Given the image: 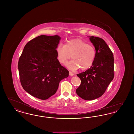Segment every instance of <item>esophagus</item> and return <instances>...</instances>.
Masks as SVG:
<instances>
[{
  "instance_id": "34e87169",
  "label": "esophagus",
  "mask_w": 134,
  "mask_h": 134,
  "mask_svg": "<svg viewBox=\"0 0 134 134\" xmlns=\"http://www.w3.org/2000/svg\"><path fill=\"white\" fill-rule=\"evenodd\" d=\"M69 75L70 76H73L74 75V74L72 73V72H69Z\"/></svg>"
}]
</instances>
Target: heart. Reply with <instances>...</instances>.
<instances>
[{"label":"heart","mask_w":134,"mask_h":134,"mask_svg":"<svg viewBox=\"0 0 134 134\" xmlns=\"http://www.w3.org/2000/svg\"><path fill=\"white\" fill-rule=\"evenodd\" d=\"M56 50L58 60L61 64H65L71 56L72 60L66 65L72 70L79 68L80 70H86L91 66L96 58L94 47L80 38L69 40L65 45L60 43Z\"/></svg>","instance_id":"heart-1"}]
</instances>
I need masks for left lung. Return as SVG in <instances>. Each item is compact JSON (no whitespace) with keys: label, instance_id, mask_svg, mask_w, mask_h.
I'll return each mask as SVG.
<instances>
[{"label":"left lung","instance_id":"left-lung-1","mask_svg":"<svg viewBox=\"0 0 134 134\" xmlns=\"http://www.w3.org/2000/svg\"><path fill=\"white\" fill-rule=\"evenodd\" d=\"M88 37L95 48L96 58L90 68L77 74L81 83L76 92L83 99L91 100L102 96L113 80L114 58L103 39L93 36Z\"/></svg>","mask_w":134,"mask_h":134}]
</instances>
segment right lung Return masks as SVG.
<instances>
[{"mask_svg":"<svg viewBox=\"0 0 134 134\" xmlns=\"http://www.w3.org/2000/svg\"><path fill=\"white\" fill-rule=\"evenodd\" d=\"M61 37L41 35L29 42L18 63L20 81L24 90L38 99H48L69 71L59 62L56 47Z\"/></svg>","mask_w":134,"mask_h":134,"instance_id":"add662e5","label":"right lung"}]
</instances>
